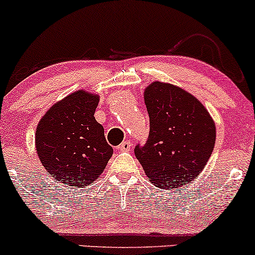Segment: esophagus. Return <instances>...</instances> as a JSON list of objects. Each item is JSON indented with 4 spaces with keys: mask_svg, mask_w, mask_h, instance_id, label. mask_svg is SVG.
<instances>
[{
    "mask_svg": "<svg viewBox=\"0 0 255 255\" xmlns=\"http://www.w3.org/2000/svg\"><path fill=\"white\" fill-rule=\"evenodd\" d=\"M130 147H132V142H130L129 140H125L119 146V150L120 151H128L130 149Z\"/></svg>",
    "mask_w": 255,
    "mask_h": 255,
    "instance_id": "esophagus-1",
    "label": "esophagus"
}]
</instances>
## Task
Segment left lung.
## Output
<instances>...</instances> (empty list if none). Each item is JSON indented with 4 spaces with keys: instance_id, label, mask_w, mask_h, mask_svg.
<instances>
[{
    "instance_id": "left-lung-1",
    "label": "left lung",
    "mask_w": 255,
    "mask_h": 255,
    "mask_svg": "<svg viewBox=\"0 0 255 255\" xmlns=\"http://www.w3.org/2000/svg\"><path fill=\"white\" fill-rule=\"evenodd\" d=\"M150 133L134 153L162 190L179 189L200 175L213 152L215 123L202 103L177 86L152 82L144 92Z\"/></svg>"
}]
</instances>
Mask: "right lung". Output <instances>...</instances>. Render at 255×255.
<instances>
[{
    "label": "right lung",
    "instance_id": "right-lung-1",
    "mask_svg": "<svg viewBox=\"0 0 255 255\" xmlns=\"http://www.w3.org/2000/svg\"><path fill=\"white\" fill-rule=\"evenodd\" d=\"M99 96L77 91L55 103L36 128L35 144L48 174L68 187L91 185L113 156L94 113Z\"/></svg>",
    "mask_w": 255,
    "mask_h": 255
}]
</instances>
